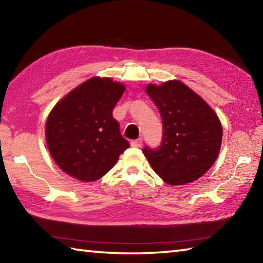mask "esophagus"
Here are the masks:
<instances>
[{"label":"esophagus","instance_id":"1","mask_svg":"<svg viewBox=\"0 0 263 263\" xmlns=\"http://www.w3.org/2000/svg\"><path fill=\"white\" fill-rule=\"evenodd\" d=\"M130 144L132 147H141L142 145V140L141 139H136V140H131Z\"/></svg>","mask_w":263,"mask_h":263}]
</instances>
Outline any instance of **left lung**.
Here are the masks:
<instances>
[{
    "label": "left lung",
    "mask_w": 263,
    "mask_h": 263,
    "mask_svg": "<svg viewBox=\"0 0 263 263\" xmlns=\"http://www.w3.org/2000/svg\"><path fill=\"white\" fill-rule=\"evenodd\" d=\"M162 118L158 149L142 153L153 171L171 185L191 183L212 167L219 154L222 127L217 114L201 96L179 80L146 86Z\"/></svg>",
    "instance_id": "obj_1"
}]
</instances>
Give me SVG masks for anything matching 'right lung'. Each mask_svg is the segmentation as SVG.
<instances>
[{
	"mask_svg": "<svg viewBox=\"0 0 263 263\" xmlns=\"http://www.w3.org/2000/svg\"><path fill=\"white\" fill-rule=\"evenodd\" d=\"M124 91L123 83L94 77L74 88L51 110L46 144L62 172L81 182L96 181L130 147L112 117Z\"/></svg>",
	"mask_w": 263,
	"mask_h": 263,
	"instance_id": "obj_1",
	"label": "right lung"
}]
</instances>
